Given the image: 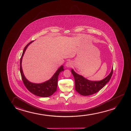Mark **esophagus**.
<instances>
[{"instance_id":"esophagus-1","label":"esophagus","mask_w":131,"mask_h":131,"mask_svg":"<svg viewBox=\"0 0 131 131\" xmlns=\"http://www.w3.org/2000/svg\"><path fill=\"white\" fill-rule=\"evenodd\" d=\"M73 63L72 61H69L67 62L66 66L67 67H71L72 66H73Z\"/></svg>"}]
</instances>
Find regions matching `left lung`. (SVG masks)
Returning <instances> with one entry per match:
<instances>
[{"mask_svg": "<svg viewBox=\"0 0 131 131\" xmlns=\"http://www.w3.org/2000/svg\"><path fill=\"white\" fill-rule=\"evenodd\" d=\"M71 71L74 78L76 91L81 95L89 96L99 91L109 82L112 75L113 68H112L110 74L106 77L98 81L89 80L83 76L77 74L73 69H72Z\"/></svg>", "mask_w": 131, "mask_h": 131, "instance_id": "1", "label": "left lung"}]
</instances>
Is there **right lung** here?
<instances>
[{"mask_svg":"<svg viewBox=\"0 0 131 131\" xmlns=\"http://www.w3.org/2000/svg\"><path fill=\"white\" fill-rule=\"evenodd\" d=\"M32 42H33V41H32L30 42H29L25 47L22 55L20 58V70L22 81L26 89H27L30 92H31L32 93L40 97H48L52 95L57 91L58 75L60 72L64 70L63 68L64 67L63 66H61L49 80L45 82L44 83H31L30 81H28L25 77L23 74L21 66V62L22 57L24 55V53L26 51V48H27L28 46H29V45H30Z\"/></svg>","mask_w":131,"mask_h":131,"instance_id":"right-lung-1","label":"right lung"}]
</instances>
